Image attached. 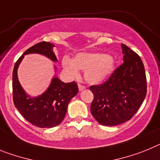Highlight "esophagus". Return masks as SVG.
Listing matches in <instances>:
<instances>
[{"label": "esophagus", "mask_w": 160, "mask_h": 160, "mask_svg": "<svg viewBox=\"0 0 160 160\" xmlns=\"http://www.w3.org/2000/svg\"><path fill=\"white\" fill-rule=\"evenodd\" d=\"M78 88H79V90H80V91H82V90H84V88H85V86H84V85H82V84H78Z\"/></svg>", "instance_id": "esophagus-1"}]
</instances>
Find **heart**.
Masks as SVG:
<instances>
[{"instance_id": "b5f03b06", "label": "heart", "mask_w": 160, "mask_h": 160, "mask_svg": "<svg viewBox=\"0 0 160 160\" xmlns=\"http://www.w3.org/2000/svg\"><path fill=\"white\" fill-rule=\"evenodd\" d=\"M62 67L70 78H77L79 69L84 71V79L90 84H101L109 78L114 71L115 59L102 53H79L72 59L64 56Z\"/></svg>"}]
</instances>
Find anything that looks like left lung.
I'll use <instances>...</instances> for the list:
<instances>
[{
    "instance_id": "8db88e82",
    "label": "left lung",
    "mask_w": 160,
    "mask_h": 160,
    "mask_svg": "<svg viewBox=\"0 0 160 160\" xmlns=\"http://www.w3.org/2000/svg\"><path fill=\"white\" fill-rule=\"evenodd\" d=\"M122 49L124 63L105 83L90 87L94 96L90 110L104 126H117L130 120L147 94V78L141 58L124 44Z\"/></svg>"
}]
</instances>
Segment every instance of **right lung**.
<instances>
[{"label": "right lung", "mask_w": 160, "mask_h": 160, "mask_svg": "<svg viewBox=\"0 0 160 160\" xmlns=\"http://www.w3.org/2000/svg\"><path fill=\"white\" fill-rule=\"evenodd\" d=\"M54 47V44L47 42L35 44L25 51L13 68V99L15 107L26 121L40 128H51L60 124L66 115L71 99L78 93V86L74 81L63 83L54 76L43 93L38 97H30L19 83L18 68L25 55L29 54H40L57 62Z\"/></svg>", "instance_id": "obj_1"}]
</instances>
